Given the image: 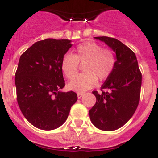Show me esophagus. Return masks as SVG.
Masks as SVG:
<instances>
[{
    "instance_id": "34e87169",
    "label": "esophagus",
    "mask_w": 158,
    "mask_h": 158,
    "mask_svg": "<svg viewBox=\"0 0 158 158\" xmlns=\"http://www.w3.org/2000/svg\"><path fill=\"white\" fill-rule=\"evenodd\" d=\"M83 93H82V92L77 93L78 98H82V97H83Z\"/></svg>"
}]
</instances>
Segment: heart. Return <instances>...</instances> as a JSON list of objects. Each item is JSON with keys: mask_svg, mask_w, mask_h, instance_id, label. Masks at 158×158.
Instances as JSON below:
<instances>
[{"mask_svg": "<svg viewBox=\"0 0 158 158\" xmlns=\"http://www.w3.org/2000/svg\"><path fill=\"white\" fill-rule=\"evenodd\" d=\"M79 64H85V73L75 78ZM115 64L116 57L111 50L90 41L78 45L74 55L66 54L61 60V69L68 79L75 78L68 84V88L82 92L92 88L97 79L100 81L107 79L113 72Z\"/></svg>", "mask_w": 158, "mask_h": 158, "instance_id": "heart-1", "label": "heart"}]
</instances>
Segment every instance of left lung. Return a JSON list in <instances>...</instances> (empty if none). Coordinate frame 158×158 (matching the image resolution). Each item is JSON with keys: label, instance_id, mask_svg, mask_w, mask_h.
<instances>
[{"label": "left lung", "instance_id": "left-lung-1", "mask_svg": "<svg viewBox=\"0 0 158 158\" xmlns=\"http://www.w3.org/2000/svg\"><path fill=\"white\" fill-rule=\"evenodd\" d=\"M95 39L110 47L117 60L113 72L101 87L102 92L92 91L96 102L89 114L94 127L113 131L126 124L136 111L141 95L142 73L136 56L124 44L108 36H97Z\"/></svg>", "mask_w": 158, "mask_h": 158}]
</instances>
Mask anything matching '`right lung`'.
<instances>
[{"label":"right lung","instance_id":"obj_1","mask_svg":"<svg viewBox=\"0 0 158 158\" xmlns=\"http://www.w3.org/2000/svg\"><path fill=\"white\" fill-rule=\"evenodd\" d=\"M70 42L40 40L20 56L15 74L17 103L24 118L40 130H52L64 124L78 99L72 90L60 91L65 86L61 60L71 47Z\"/></svg>","mask_w":158,"mask_h":158}]
</instances>
